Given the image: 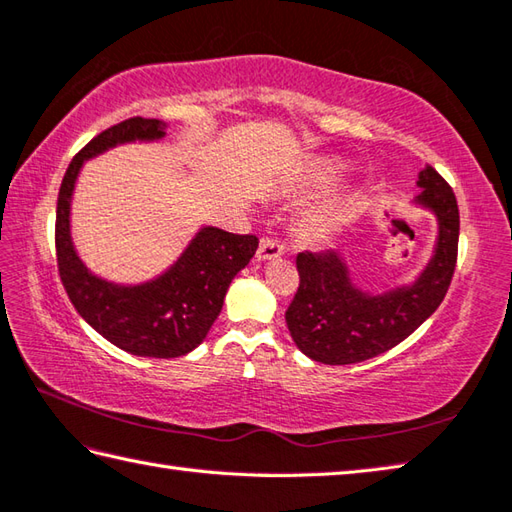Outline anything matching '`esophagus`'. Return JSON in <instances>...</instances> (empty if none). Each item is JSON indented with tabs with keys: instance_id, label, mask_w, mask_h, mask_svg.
Segmentation results:
<instances>
[{
	"instance_id": "1",
	"label": "esophagus",
	"mask_w": 512,
	"mask_h": 512,
	"mask_svg": "<svg viewBox=\"0 0 512 512\" xmlns=\"http://www.w3.org/2000/svg\"><path fill=\"white\" fill-rule=\"evenodd\" d=\"M279 255H284V244L277 242L273 237H262V242H259L257 248V259L266 262V259H275Z\"/></svg>"
}]
</instances>
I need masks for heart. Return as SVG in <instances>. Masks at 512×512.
<instances>
[{"mask_svg":"<svg viewBox=\"0 0 512 512\" xmlns=\"http://www.w3.org/2000/svg\"><path fill=\"white\" fill-rule=\"evenodd\" d=\"M330 222H333V213H324V215H319V217L313 219V228H315V230H322V228H326Z\"/></svg>","mask_w":512,"mask_h":512,"instance_id":"b5f03b06","label":"heart"}]
</instances>
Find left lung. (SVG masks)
<instances>
[{"label":"left lung","instance_id":"1","mask_svg":"<svg viewBox=\"0 0 512 512\" xmlns=\"http://www.w3.org/2000/svg\"><path fill=\"white\" fill-rule=\"evenodd\" d=\"M417 184L424 188L417 202L435 210L439 237L433 259L413 286L366 295L350 284L333 250L297 255L299 288L286 310V324L297 348L315 362L344 366L382 355L415 333L444 302L457 266V199L433 166L419 173Z\"/></svg>","mask_w":512,"mask_h":512}]
</instances>
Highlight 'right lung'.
<instances>
[{
  "mask_svg": "<svg viewBox=\"0 0 512 512\" xmlns=\"http://www.w3.org/2000/svg\"><path fill=\"white\" fill-rule=\"evenodd\" d=\"M164 135L159 119L130 117L102 130L68 164L57 195L55 250L59 279L75 310L110 344L130 355L170 359L182 357L204 342L222 313L233 277L255 255V235H235L204 228L177 264L142 286H115L90 275L70 242V195L84 159L102 150Z\"/></svg>",
  "mask_w": 512,
  "mask_h": 512,
  "instance_id": "1",
  "label": "right lung"
}]
</instances>
